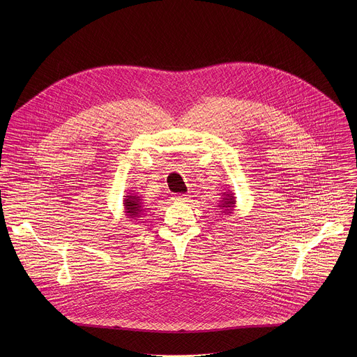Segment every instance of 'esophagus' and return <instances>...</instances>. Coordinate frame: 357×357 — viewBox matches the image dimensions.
I'll return each mask as SVG.
<instances>
[{
	"mask_svg": "<svg viewBox=\"0 0 357 357\" xmlns=\"http://www.w3.org/2000/svg\"><path fill=\"white\" fill-rule=\"evenodd\" d=\"M188 199H190V197L185 195V194H178V195H174V197H173V201H174V202H187Z\"/></svg>",
	"mask_w": 357,
	"mask_h": 357,
	"instance_id": "34e87169",
	"label": "esophagus"
}]
</instances>
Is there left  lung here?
Here are the masks:
<instances>
[{
    "mask_svg": "<svg viewBox=\"0 0 357 357\" xmlns=\"http://www.w3.org/2000/svg\"><path fill=\"white\" fill-rule=\"evenodd\" d=\"M234 195L235 194L232 191H229V190H227V192H222V195H221L222 198H221L220 204H218L222 211H220V213H224L225 215L234 213L235 206H236V198Z\"/></svg>",
    "mask_w": 357,
    "mask_h": 357,
    "instance_id": "left-lung-1",
    "label": "left lung"
}]
</instances>
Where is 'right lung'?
<instances>
[{
	"mask_svg": "<svg viewBox=\"0 0 357 357\" xmlns=\"http://www.w3.org/2000/svg\"><path fill=\"white\" fill-rule=\"evenodd\" d=\"M146 206L139 197V194H126L123 197V210H125V217L129 220H137L140 215L146 211Z\"/></svg>",
	"mask_w": 357,
	"mask_h": 357,
	"instance_id": "add662e5",
	"label": "right lung"
}]
</instances>
